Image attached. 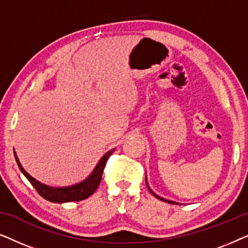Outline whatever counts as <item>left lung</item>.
<instances>
[{"label":"left lung","mask_w":248,"mask_h":248,"mask_svg":"<svg viewBox=\"0 0 248 248\" xmlns=\"http://www.w3.org/2000/svg\"><path fill=\"white\" fill-rule=\"evenodd\" d=\"M145 182H147V178H145ZM147 186H148L149 191H150V193H151V194H152V195H154V196H155V198H157V199H159V200H161V201H164V202H168V203H171V204H178V203H177V202H174V201H169V200H166V199H164V198H160V196H159V195H157V194H155V193L151 191V188H150V187H149V185H148V182H147Z\"/></svg>","instance_id":"obj_1"}]
</instances>
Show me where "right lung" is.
Wrapping results in <instances>:
<instances>
[{
  "label": "right lung",
  "mask_w": 248,
  "mask_h": 248,
  "mask_svg": "<svg viewBox=\"0 0 248 248\" xmlns=\"http://www.w3.org/2000/svg\"><path fill=\"white\" fill-rule=\"evenodd\" d=\"M113 150L108 151L107 154H105L101 159L98 162L96 168L93 169V171L91 172L90 176L88 178L84 179L83 182L79 183V184L72 185V186H65V187H52V186L45 185L43 183H40L31 177L28 172H27L23 167L20 164L18 157H16L15 152V157L18 164L20 170L23 175L26 176V178L31 183V185L36 188V191L38 192V194L44 198L47 201L54 202V203H64V202H76V201H82L89 198L90 195H93L94 191L99 186V183L101 181V176H103V171L105 168V165L108 160V158L110 157V155L113 154Z\"/></svg>",
  "instance_id": "add662e5"
}]
</instances>
